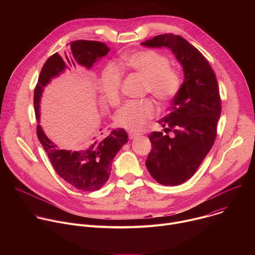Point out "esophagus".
Segmentation results:
<instances>
[{
    "mask_svg": "<svg viewBox=\"0 0 255 255\" xmlns=\"http://www.w3.org/2000/svg\"><path fill=\"white\" fill-rule=\"evenodd\" d=\"M140 134L139 133H136V132H129V138L130 139H134L136 137H138Z\"/></svg>",
    "mask_w": 255,
    "mask_h": 255,
    "instance_id": "obj_1",
    "label": "esophagus"
}]
</instances>
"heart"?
<instances>
[{
	"mask_svg": "<svg viewBox=\"0 0 255 255\" xmlns=\"http://www.w3.org/2000/svg\"><path fill=\"white\" fill-rule=\"evenodd\" d=\"M118 69L131 70L144 80V92L149 93L159 104L170 102L179 92L181 78L177 69L169 65L164 54L151 50H139L122 57ZM122 76L115 67H107L98 81V89L105 103L112 107L120 104ZM155 114V106L149 99L126 103L115 115L118 126L141 130Z\"/></svg>",
	"mask_w": 255,
	"mask_h": 255,
	"instance_id": "1",
	"label": "heart"
}]
</instances>
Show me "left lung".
<instances>
[{
    "label": "left lung",
    "mask_w": 255,
    "mask_h": 255,
    "mask_svg": "<svg viewBox=\"0 0 255 255\" xmlns=\"http://www.w3.org/2000/svg\"><path fill=\"white\" fill-rule=\"evenodd\" d=\"M141 45L170 49L184 70L169 113L157 121L164 133L149 135L152 149L145 162L157 183L178 186L195 174L213 146L221 115L219 87L208 60L181 36L162 34Z\"/></svg>",
    "instance_id": "left-lung-1"
}]
</instances>
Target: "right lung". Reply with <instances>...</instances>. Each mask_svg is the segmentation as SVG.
I'll return each instance as SVG.
<instances>
[{"label": "right lung", "mask_w": 255, "mask_h": 255, "mask_svg": "<svg viewBox=\"0 0 255 255\" xmlns=\"http://www.w3.org/2000/svg\"><path fill=\"white\" fill-rule=\"evenodd\" d=\"M70 56L65 55L64 59L57 52L54 53L46 60L40 71L34 90L37 136L53 168L61 178L78 190L94 192L100 190L110 177L113 159L127 143L128 135L123 128L114 129L105 138L87 142L77 151L59 148L45 135L39 124L40 101L44 88L65 69H76L77 64L91 69L94 63L108 54L110 48L103 42L77 40L70 43Z\"/></svg>", "instance_id": "obj_1"}]
</instances>
